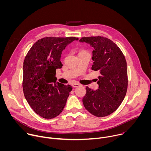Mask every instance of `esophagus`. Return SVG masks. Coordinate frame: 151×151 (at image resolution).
I'll list each match as a JSON object with an SVG mask.
<instances>
[{
  "instance_id": "34e87169",
  "label": "esophagus",
  "mask_w": 151,
  "mask_h": 151,
  "mask_svg": "<svg viewBox=\"0 0 151 151\" xmlns=\"http://www.w3.org/2000/svg\"><path fill=\"white\" fill-rule=\"evenodd\" d=\"M79 86H80V85H79V83H73V84L72 85V87H73V88L78 87H79Z\"/></svg>"
}]
</instances>
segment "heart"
<instances>
[{
    "instance_id": "obj_1",
    "label": "heart",
    "mask_w": 151,
    "mask_h": 151,
    "mask_svg": "<svg viewBox=\"0 0 151 151\" xmlns=\"http://www.w3.org/2000/svg\"><path fill=\"white\" fill-rule=\"evenodd\" d=\"M83 51H81V52H83Z\"/></svg>"
}]
</instances>
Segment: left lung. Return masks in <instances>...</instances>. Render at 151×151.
I'll return each instance as SVG.
<instances>
[{"mask_svg":"<svg viewBox=\"0 0 151 151\" xmlns=\"http://www.w3.org/2000/svg\"><path fill=\"white\" fill-rule=\"evenodd\" d=\"M80 42H86L94 48L92 70L99 71V89L86 87L87 93L82 99L85 109L97 117L109 115L123 101L127 90V67L125 57L115 43L103 36L84 37Z\"/></svg>","mask_w":151,"mask_h":151,"instance_id":"obj_1","label":"left lung"}]
</instances>
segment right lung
Returning <instances> with one entry per match:
<instances>
[{"label": "right lung", "instance_id": "right-lung-1", "mask_svg": "<svg viewBox=\"0 0 151 151\" xmlns=\"http://www.w3.org/2000/svg\"><path fill=\"white\" fill-rule=\"evenodd\" d=\"M76 37H46L35 42L23 63V90L24 97L40 116L52 119L61 113L72 87L56 82V69L62 68L63 50Z\"/></svg>", "mask_w": 151, "mask_h": 151}]
</instances>
